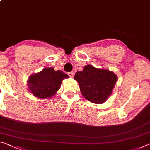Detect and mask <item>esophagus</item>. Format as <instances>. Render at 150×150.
<instances>
[{"instance_id":"esophagus-1","label":"esophagus","mask_w":150,"mask_h":150,"mask_svg":"<svg viewBox=\"0 0 150 150\" xmlns=\"http://www.w3.org/2000/svg\"><path fill=\"white\" fill-rule=\"evenodd\" d=\"M74 74V72H70L68 73V75L69 76L70 78H73Z\"/></svg>"}]
</instances>
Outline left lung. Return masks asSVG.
I'll use <instances>...</instances> for the list:
<instances>
[{
	"instance_id": "left-lung-1",
	"label": "left lung",
	"mask_w": 150,
	"mask_h": 150,
	"mask_svg": "<svg viewBox=\"0 0 150 150\" xmlns=\"http://www.w3.org/2000/svg\"><path fill=\"white\" fill-rule=\"evenodd\" d=\"M74 79L77 81L81 93L88 101L101 104L112 94L117 76L112 71L88 64L82 71L75 74Z\"/></svg>"
}]
</instances>
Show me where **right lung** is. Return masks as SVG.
Listing matches in <instances>:
<instances>
[{
  "label": "right lung",
  "mask_w": 150,
  "mask_h": 150,
  "mask_svg": "<svg viewBox=\"0 0 150 150\" xmlns=\"http://www.w3.org/2000/svg\"><path fill=\"white\" fill-rule=\"evenodd\" d=\"M67 74L53 68H44L31 74L27 81L28 91L39 99H49L59 90L62 81L68 78Z\"/></svg>",
  "instance_id": "right-lung-1"
}]
</instances>
